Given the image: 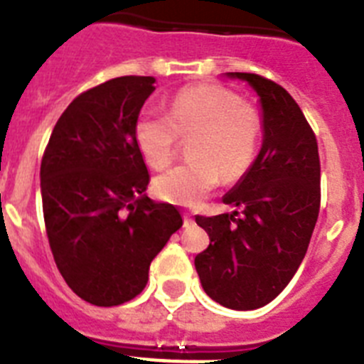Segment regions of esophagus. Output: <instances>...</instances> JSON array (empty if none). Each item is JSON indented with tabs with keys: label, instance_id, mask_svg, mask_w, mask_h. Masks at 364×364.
Masks as SVG:
<instances>
[{
	"label": "esophagus",
	"instance_id": "1",
	"mask_svg": "<svg viewBox=\"0 0 364 364\" xmlns=\"http://www.w3.org/2000/svg\"><path fill=\"white\" fill-rule=\"evenodd\" d=\"M193 224V217L189 213H184V228H189Z\"/></svg>",
	"mask_w": 364,
	"mask_h": 364
}]
</instances>
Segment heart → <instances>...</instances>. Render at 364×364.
Returning a JSON list of instances; mask_svg holds the SVG:
<instances>
[{
	"mask_svg": "<svg viewBox=\"0 0 364 364\" xmlns=\"http://www.w3.org/2000/svg\"><path fill=\"white\" fill-rule=\"evenodd\" d=\"M262 118L226 87L197 83L180 89L166 112L146 109L134 122V142L147 166L164 169L175 159L180 138H191V162L154 178L156 197L176 205H198L224 182H237L253 166Z\"/></svg>",
	"mask_w": 364,
	"mask_h": 364,
	"instance_id": "heart-1",
	"label": "heart"
}]
</instances>
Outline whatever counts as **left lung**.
<instances>
[{
  "label": "left lung",
  "mask_w": 364,
  "mask_h": 364,
  "mask_svg": "<svg viewBox=\"0 0 364 364\" xmlns=\"http://www.w3.org/2000/svg\"><path fill=\"white\" fill-rule=\"evenodd\" d=\"M228 74L260 96L264 142L222 198L239 210L195 218L211 240L195 268L218 304L255 310L284 290L306 255L321 208V160L314 129L284 87L260 74Z\"/></svg>",
  "instance_id": "left-lung-1"
}]
</instances>
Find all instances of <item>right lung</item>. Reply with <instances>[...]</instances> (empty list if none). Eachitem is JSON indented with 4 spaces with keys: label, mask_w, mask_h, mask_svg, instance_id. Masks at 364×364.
<instances>
[{
    "label": "right lung",
    "mask_w": 364,
    "mask_h": 364,
    "mask_svg": "<svg viewBox=\"0 0 364 364\" xmlns=\"http://www.w3.org/2000/svg\"><path fill=\"white\" fill-rule=\"evenodd\" d=\"M153 76H120L78 95L41 159V202L54 262L74 294L118 306L142 294L151 260L182 217L144 195L149 173L134 122Z\"/></svg>",
    "instance_id": "1"
}]
</instances>
